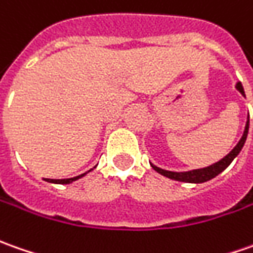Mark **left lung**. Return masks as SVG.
Returning a JSON list of instances; mask_svg holds the SVG:
<instances>
[{
    "label": "left lung",
    "instance_id": "1",
    "mask_svg": "<svg viewBox=\"0 0 253 253\" xmlns=\"http://www.w3.org/2000/svg\"><path fill=\"white\" fill-rule=\"evenodd\" d=\"M237 89L245 96V92H244V88H242V84H237ZM248 128H249V120L247 122V126H245V131H244V135L241 137L240 143L237 144L232 151H231L228 155H225L222 160H220L218 162H215L213 165L207 167V168H202V169H193V170H187V172H172V170H165L155 167L151 164L154 169L157 170L158 173H161L167 178L173 179V180H179V182H186V183H203V182H207L210 179L215 178L218 173H221L222 170L225 169L231 162L234 161V158L240 154V151L242 150L244 144L247 141V135H248Z\"/></svg>",
    "mask_w": 253,
    "mask_h": 253
}]
</instances>
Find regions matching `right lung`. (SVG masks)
Here are the masks:
<instances>
[{"label": "right lung", "instance_id": "obj_1", "mask_svg": "<svg viewBox=\"0 0 253 253\" xmlns=\"http://www.w3.org/2000/svg\"><path fill=\"white\" fill-rule=\"evenodd\" d=\"M85 173L83 175H80V176H75V178H68V179H47V182H51V183H61V185H67V183H71V182H74L77 179L83 178Z\"/></svg>", "mask_w": 253, "mask_h": 253}]
</instances>
